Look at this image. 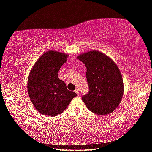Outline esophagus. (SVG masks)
Segmentation results:
<instances>
[{
  "label": "esophagus",
  "instance_id": "34e87169",
  "mask_svg": "<svg viewBox=\"0 0 152 152\" xmlns=\"http://www.w3.org/2000/svg\"><path fill=\"white\" fill-rule=\"evenodd\" d=\"M74 92H76V93L77 94H78V95H79V91H78V89H76V90H75V91H74Z\"/></svg>",
  "mask_w": 152,
  "mask_h": 152
}]
</instances>
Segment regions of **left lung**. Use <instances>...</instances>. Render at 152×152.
<instances>
[{
	"mask_svg": "<svg viewBox=\"0 0 152 152\" xmlns=\"http://www.w3.org/2000/svg\"><path fill=\"white\" fill-rule=\"evenodd\" d=\"M77 58L86 67L89 86L82 101L95 114H109L118 107L123 95L124 86L119 68L112 59L99 51H89Z\"/></svg>",
	"mask_w": 152,
	"mask_h": 152,
	"instance_id": "1",
	"label": "left lung"
}]
</instances>
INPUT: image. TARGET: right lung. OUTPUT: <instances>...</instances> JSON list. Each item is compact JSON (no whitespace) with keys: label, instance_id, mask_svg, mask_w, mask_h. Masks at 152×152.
Returning a JSON list of instances; mask_svg holds the SVG:
<instances>
[{"label":"right lung","instance_id":"right-lung-1","mask_svg":"<svg viewBox=\"0 0 152 152\" xmlns=\"http://www.w3.org/2000/svg\"><path fill=\"white\" fill-rule=\"evenodd\" d=\"M68 54L49 50L39 57L28 77L27 90L31 101L43 115L55 117L65 110L74 92L68 91L66 83L58 77Z\"/></svg>","mask_w":152,"mask_h":152}]
</instances>
